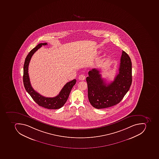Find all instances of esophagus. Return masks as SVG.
<instances>
[{"instance_id":"34e87169","label":"esophagus","mask_w":159,"mask_h":159,"mask_svg":"<svg viewBox=\"0 0 159 159\" xmlns=\"http://www.w3.org/2000/svg\"><path fill=\"white\" fill-rule=\"evenodd\" d=\"M85 78H86V76L84 74H81L79 76V79L80 80H84L85 79Z\"/></svg>"}]
</instances>
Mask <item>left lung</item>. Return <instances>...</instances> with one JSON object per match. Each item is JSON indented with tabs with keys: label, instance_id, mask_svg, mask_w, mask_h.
I'll list each match as a JSON object with an SVG mask.
<instances>
[{
	"label": "left lung",
	"instance_id": "8db88e82",
	"mask_svg": "<svg viewBox=\"0 0 159 159\" xmlns=\"http://www.w3.org/2000/svg\"><path fill=\"white\" fill-rule=\"evenodd\" d=\"M118 74L113 81L107 84L96 68L86 78L89 102L93 107L103 109L118 104L127 93L132 83V65L129 55L123 51Z\"/></svg>",
	"mask_w": 159,
	"mask_h": 159
}]
</instances>
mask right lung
Wrapping results in <instances>:
<instances>
[{
  "label": "right lung",
  "instance_id": "right-lung-1",
  "mask_svg": "<svg viewBox=\"0 0 159 159\" xmlns=\"http://www.w3.org/2000/svg\"><path fill=\"white\" fill-rule=\"evenodd\" d=\"M47 43H40L35 48L32 49L26 56L24 66L23 82L25 90L30 94L32 99L39 106L49 109H57L64 105L68 99L71 90L75 84L76 80L73 79L67 82L61 90L59 94L54 98H47L43 97L34 90L30 84V80L28 73L29 65L30 59L34 53L43 45H46Z\"/></svg>",
  "mask_w": 159,
  "mask_h": 159
}]
</instances>
